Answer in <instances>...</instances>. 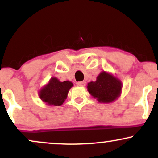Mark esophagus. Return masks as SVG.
Wrapping results in <instances>:
<instances>
[{"label": "esophagus", "mask_w": 158, "mask_h": 158, "mask_svg": "<svg viewBox=\"0 0 158 158\" xmlns=\"http://www.w3.org/2000/svg\"><path fill=\"white\" fill-rule=\"evenodd\" d=\"M77 85H78V86H81V87H84L85 86V85H86V82L85 81H78V82H77Z\"/></svg>", "instance_id": "obj_1"}]
</instances>
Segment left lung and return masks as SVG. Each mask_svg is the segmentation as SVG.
I'll list each match as a JSON object with an SVG mask.
<instances>
[{"label": "left lung", "mask_w": 158, "mask_h": 158, "mask_svg": "<svg viewBox=\"0 0 158 158\" xmlns=\"http://www.w3.org/2000/svg\"><path fill=\"white\" fill-rule=\"evenodd\" d=\"M122 84L117 79L106 72L97 77V81L88 84V90L99 102H111L119 97Z\"/></svg>", "instance_id": "8db88e82"}]
</instances>
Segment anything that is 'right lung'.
<instances>
[{
    "label": "right lung",
    "instance_id": "add662e5",
    "mask_svg": "<svg viewBox=\"0 0 158 158\" xmlns=\"http://www.w3.org/2000/svg\"><path fill=\"white\" fill-rule=\"evenodd\" d=\"M72 86L71 81H60L56 78H52L48 84L40 90L39 97L50 106H61L66 99L68 90Z\"/></svg>",
    "mask_w": 158,
    "mask_h": 158
}]
</instances>
